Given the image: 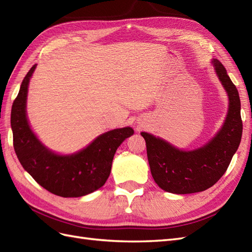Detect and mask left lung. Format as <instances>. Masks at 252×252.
I'll use <instances>...</instances> for the list:
<instances>
[{"mask_svg": "<svg viewBox=\"0 0 252 252\" xmlns=\"http://www.w3.org/2000/svg\"><path fill=\"white\" fill-rule=\"evenodd\" d=\"M211 63L229 101L224 122L214 137L196 149L183 150L150 133H140L153 180L165 191L184 195L210 189L223 176L241 144L240 95L222 63L215 59Z\"/></svg>", "mask_w": 252, "mask_h": 252, "instance_id": "8db88e82", "label": "left lung"}]
</instances>
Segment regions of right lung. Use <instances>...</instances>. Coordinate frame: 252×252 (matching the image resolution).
Masks as SVG:
<instances>
[{
    "label": "right lung",
    "instance_id": "add662e5",
    "mask_svg": "<svg viewBox=\"0 0 252 252\" xmlns=\"http://www.w3.org/2000/svg\"><path fill=\"white\" fill-rule=\"evenodd\" d=\"M36 66L25 75L12 103L10 124L18 159L38 184L54 195L64 198L86 196L105 184L116 150L134 131L130 126L114 128L71 154L51 150L32 130L27 114L29 85Z\"/></svg>",
    "mask_w": 252,
    "mask_h": 252
}]
</instances>
